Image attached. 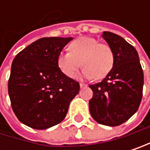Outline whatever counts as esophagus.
<instances>
[{"label":"esophagus","mask_w":150,"mask_h":150,"mask_svg":"<svg viewBox=\"0 0 150 150\" xmlns=\"http://www.w3.org/2000/svg\"><path fill=\"white\" fill-rule=\"evenodd\" d=\"M85 86H86V84H84V83H80V87H81V88L85 87Z\"/></svg>","instance_id":"obj_1"}]
</instances>
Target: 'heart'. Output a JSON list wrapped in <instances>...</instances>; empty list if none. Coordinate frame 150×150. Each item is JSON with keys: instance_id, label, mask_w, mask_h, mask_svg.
<instances>
[{"instance_id": "b5f03b06", "label": "heart", "mask_w": 150, "mask_h": 150, "mask_svg": "<svg viewBox=\"0 0 150 150\" xmlns=\"http://www.w3.org/2000/svg\"><path fill=\"white\" fill-rule=\"evenodd\" d=\"M57 64L67 77H73L82 65L84 68L80 77L102 79L112 70L114 54L110 46L101 44L95 38L83 37L73 41L69 45V51L59 53Z\"/></svg>"}]
</instances>
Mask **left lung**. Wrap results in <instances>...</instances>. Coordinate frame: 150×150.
I'll list each match as a JSON object with an SVG mask.
<instances>
[{
  "instance_id": "obj_1",
  "label": "left lung",
  "mask_w": 150,
  "mask_h": 150,
  "mask_svg": "<svg viewBox=\"0 0 150 150\" xmlns=\"http://www.w3.org/2000/svg\"><path fill=\"white\" fill-rule=\"evenodd\" d=\"M102 37L113 51L114 64L102 82L89 85L93 93L89 109L95 122L114 127L125 122L138 111L144 74L133 46L109 31H104Z\"/></svg>"
}]
</instances>
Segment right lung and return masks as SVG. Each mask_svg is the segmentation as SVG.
<instances>
[{
  "mask_svg": "<svg viewBox=\"0 0 150 150\" xmlns=\"http://www.w3.org/2000/svg\"><path fill=\"white\" fill-rule=\"evenodd\" d=\"M72 39L39 38L13 59L8 92L12 110L23 124L46 129L60 123L67 116L80 85L59 70L57 58Z\"/></svg>",
  "mask_w": 150,
  "mask_h": 150,
  "instance_id": "1",
  "label": "right lung"
}]
</instances>
